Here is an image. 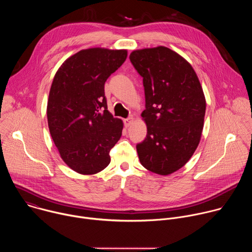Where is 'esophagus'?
Listing matches in <instances>:
<instances>
[{
  "instance_id": "obj_1",
  "label": "esophagus",
  "mask_w": 252,
  "mask_h": 252,
  "mask_svg": "<svg viewBox=\"0 0 252 252\" xmlns=\"http://www.w3.org/2000/svg\"><path fill=\"white\" fill-rule=\"evenodd\" d=\"M132 122H133V118H132V117H129V118H127V119H126V120L124 121L125 126H126V127L129 126L132 124Z\"/></svg>"
}]
</instances>
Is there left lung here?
Wrapping results in <instances>:
<instances>
[{
	"label": "left lung",
	"mask_w": 252,
	"mask_h": 252,
	"mask_svg": "<svg viewBox=\"0 0 252 252\" xmlns=\"http://www.w3.org/2000/svg\"><path fill=\"white\" fill-rule=\"evenodd\" d=\"M130 63L142 78L147 137L136 151L143 167L167 175L183 167L202 132L205 98L192 66L165 47L133 51Z\"/></svg>",
	"instance_id": "left-lung-1"
}]
</instances>
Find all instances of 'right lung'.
Masks as SVG:
<instances>
[{"label":"right lung","mask_w":252,"mask_h":252,"mask_svg":"<svg viewBox=\"0 0 252 252\" xmlns=\"http://www.w3.org/2000/svg\"><path fill=\"white\" fill-rule=\"evenodd\" d=\"M126 56V50H83L54 78L47 107L50 132L63 160L79 173L94 174L109 165L122 136V120L107 111L104 83Z\"/></svg>","instance_id":"right-lung-1"}]
</instances>
